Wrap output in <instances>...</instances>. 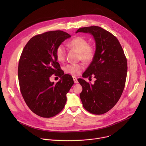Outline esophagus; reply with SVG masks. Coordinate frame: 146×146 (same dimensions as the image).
<instances>
[{"mask_svg": "<svg viewBox=\"0 0 146 146\" xmlns=\"http://www.w3.org/2000/svg\"><path fill=\"white\" fill-rule=\"evenodd\" d=\"M73 78L74 82L75 83V84H77V83L78 82V81H77V78L76 77H73Z\"/></svg>", "mask_w": 146, "mask_h": 146, "instance_id": "1", "label": "esophagus"}]
</instances>
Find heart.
<instances>
[{
    "mask_svg": "<svg viewBox=\"0 0 146 146\" xmlns=\"http://www.w3.org/2000/svg\"><path fill=\"white\" fill-rule=\"evenodd\" d=\"M68 47L74 48L80 52V58L86 63L91 62L94 57V50L89 47L88 41L84 38L77 37L71 40L68 43ZM66 50L63 44H60L55 51L56 57L59 62L64 61L66 57ZM83 66L81 64H72L65 67L67 73L72 75H77L82 70Z\"/></svg>",
    "mask_w": 146,
    "mask_h": 146,
    "instance_id": "heart-1",
    "label": "heart"
}]
</instances>
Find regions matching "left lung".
I'll list each match as a JSON object with an SVG mask.
<instances>
[{
  "instance_id": "left-lung-1",
  "label": "left lung",
  "mask_w": 146,
  "mask_h": 146,
  "mask_svg": "<svg viewBox=\"0 0 146 146\" xmlns=\"http://www.w3.org/2000/svg\"><path fill=\"white\" fill-rule=\"evenodd\" d=\"M89 33L94 38L95 52L83 78H96L94 84L78 78L82 91L80 94L84 109L94 114H102L112 109L119 99L125 84L127 60L118 39L99 27L78 29L76 33Z\"/></svg>"
}]
</instances>
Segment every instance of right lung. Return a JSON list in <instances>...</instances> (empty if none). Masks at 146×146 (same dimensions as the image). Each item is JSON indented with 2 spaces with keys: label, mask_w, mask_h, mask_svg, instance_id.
Returning <instances> with one entry per match:
<instances>
[{
  "label": "right lung",
  "mask_w": 146,
  "mask_h": 146,
  "mask_svg": "<svg viewBox=\"0 0 146 146\" xmlns=\"http://www.w3.org/2000/svg\"><path fill=\"white\" fill-rule=\"evenodd\" d=\"M70 37L62 31L35 36L21 55L18 69L21 92L29 108L40 117L50 118L60 112L74 84L72 77L60 69L55 55L57 47ZM54 74L60 77L56 84L49 80Z\"/></svg>",
  "instance_id": "1"
}]
</instances>
